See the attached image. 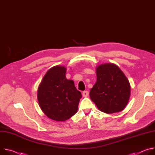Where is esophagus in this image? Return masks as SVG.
Masks as SVG:
<instances>
[{
  "label": "esophagus",
  "mask_w": 155,
  "mask_h": 155,
  "mask_svg": "<svg viewBox=\"0 0 155 155\" xmlns=\"http://www.w3.org/2000/svg\"><path fill=\"white\" fill-rule=\"evenodd\" d=\"M88 95H89V92L87 91H85L82 92V96L84 97H87L88 96Z\"/></svg>",
  "instance_id": "obj_1"
}]
</instances>
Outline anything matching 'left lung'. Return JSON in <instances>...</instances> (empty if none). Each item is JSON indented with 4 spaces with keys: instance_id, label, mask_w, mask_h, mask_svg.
I'll return each instance as SVG.
<instances>
[{
    "instance_id": "left-lung-1",
    "label": "left lung",
    "mask_w": 155,
    "mask_h": 155,
    "mask_svg": "<svg viewBox=\"0 0 155 155\" xmlns=\"http://www.w3.org/2000/svg\"><path fill=\"white\" fill-rule=\"evenodd\" d=\"M97 82L90 91L91 99L102 112L111 114L124 110L130 94L128 79L113 63L99 65L96 69Z\"/></svg>"
}]
</instances>
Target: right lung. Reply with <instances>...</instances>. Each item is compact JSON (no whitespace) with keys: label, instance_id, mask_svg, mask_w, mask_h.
<instances>
[{"label":"right lung","instance_id":"right-lung-1","mask_svg":"<svg viewBox=\"0 0 155 155\" xmlns=\"http://www.w3.org/2000/svg\"><path fill=\"white\" fill-rule=\"evenodd\" d=\"M66 68L54 66L43 78L38 91V100L42 111L49 118L64 121L78 111L82 97L72 80L66 78Z\"/></svg>","mask_w":155,"mask_h":155}]
</instances>
